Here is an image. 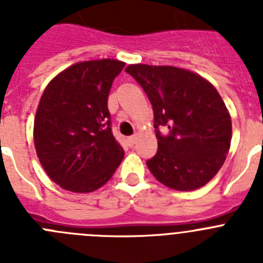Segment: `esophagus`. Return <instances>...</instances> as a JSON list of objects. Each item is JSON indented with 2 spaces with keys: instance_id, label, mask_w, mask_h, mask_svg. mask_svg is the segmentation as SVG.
Instances as JSON below:
<instances>
[{
  "instance_id": "esophagus-1",
  "label": "esophagus",
  "mask_w": 263,
  "mask_h": 263,
  "mask_svg": "<svg viewBox=\"0 0 263 263\" xmlns=\"http://www.w3.org/2000/svg\"><path fill=\"white\" fill-rule=\"evenodd\" d=\"M137 138H138V137H137V134H134V136L130 137V138H129V143H130V145L133 146L134 143L137 142Z\"/></svg>"
}]
</instances>
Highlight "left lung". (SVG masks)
I'll return each mask as SVG.
<instances>
[{"label":"left lung","instance_id":"obj_1","mask_svg":"<svg viewBox=\"0 0 263 263\" xmlns=\"http://www.w3.org/2000/svg\"><path fill=\"white\" fill-rule=\"evenodd\" d=\"M153 105L158 152L146 162L162 184L178 191L203 187L224 164L232 139L229 111L201 76L171 66L130 64ZM169 133L162 135L159 127Z\"/></svg>","mask_w":263,"mask_h":263}]
</instances>
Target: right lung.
Listing matches in <instances>:
<instances>
[{
	"label": "right lung",
	"mask_w": 263,
	"mask_h": 263,
	"mask_svg": "<svg viewBox=\"0 0 263 263\" xmlns=\"http://www.w3.org/2000/svg\"><path fill=\"white\" fill-rule=\"evenodd\" d=\"M125 67L113 59L76 63L50 81L34 120V143L42 167L67 191H96L124 158L111 133L108 96Z\"/></svg>",
	"instance_id": "obj_1"
}]
</instances>
